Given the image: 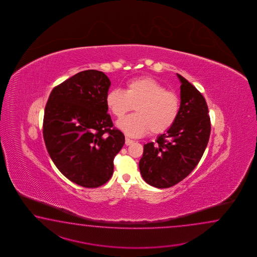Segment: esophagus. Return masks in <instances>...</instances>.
<instances>
[{"label":"esophagus","instance_id":"obj_1","mask_svg":"<svg viewBox=\"0 0 257 257\" xmlns=\"http://www.w3.org/2000/svg\"><path fill=\"white\" fill-rule=\"evenodd\" d=\"M134 142V141H132L131 139H128V138H126V141H125V143H126V146H128V145H131Z\"/></svg>","mask_w":257,"mask_h":257}]
</instances>
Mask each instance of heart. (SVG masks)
<instances>
[{
  "label": "heart",
  "instance_id": "b5f03b06",
  "mask_svg": "<svg viewBox=\"0 0 257 257\" xmlns=\"http://www.w3.org/2000/svg\"><path fill=\"white\" fill-rule=\"evenodd\" d=\"M105 104L117 118L136 109L135 114L117 121V126L131 137H141L149 131L153 135L167 132L176 121L180 105L176 93L151 77L132 80L126 83L125 91L110 90Z\"/></svg>",
  "mask_w": 257,
  "mask_h": 257
}]
</instances>
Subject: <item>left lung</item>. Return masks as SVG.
I'll return each mask as SVG.
<instances>
[{"mask_svg": "<svg viewBox=\"0 0 257 257\" xmlns=\"http://www.w3.org/2000/svg\"><path fill=\"white\" fill-rule=\"evenodd\" d=\"M177 77L181 104L176 121L156 142L144 144L139 164L142 178L157 188L171 187L185 179L199 163L210 135L206 100L186 79Z\"/></svg>", "mask_w": 257, "mask_h": 257, "instance_id": "8db88e82", "label": "left lung"}]
</instances>
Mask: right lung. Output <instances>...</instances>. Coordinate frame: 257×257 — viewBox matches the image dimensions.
I'll return each instance as SVG.
<instances>
[{
  "label": "right lung",
  "mask_w": 257,
  "mask_h": 257,
  "mask_svg": "<svg viewBox=\"0 0 257 257\" xmlns=\"http://www.w3.org/2000/svg\"><path fill=\"white\" fill-rule=\"evenodd\" d=\"M110 85L103 71H81L53 88L45 107L43 137L50 158L69 180L87 188L109 180L125 143L107 114Z\"/></svg>",
  "instance_id": "add662e5"
}]
</instances>
